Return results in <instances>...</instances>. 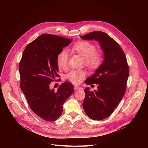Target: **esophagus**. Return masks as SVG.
<instances>
[{
  "mask_svg": "<svg viewBox=\"0 0 148 148\" xmlns=\"http://www.w3.org/2000/svg\"><path fill=\"white\" fill-rule=\"evenodd\" d=\"M83 88L82 87H78V86H74V90H82Z\"/></svg>",
  "mask_w": 148,
  "mask_h": 148,
  "instance_id": "1",
  "label": "esophagus"
}]
</instances>
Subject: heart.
<instances>
[{"label":"heart","instance_id":"heart-1","mask_svg":"<svg viewBox=\"0 0 148 148\" xmlns=\"http://www.w3.org/2000/svg\"><path fill=\"white\" fill-rule=\"evenodd\" d=\"M96 46L88 41H78L71 49V51L77 53L84 58L85 64L91 69L98 68L102 63V57L99 53L96 52ZM69 52L62 50L58 55L57 64L60 70L67 68ZM86 75L85 70H73L67 75L68 79L74 84H79Z\"/></svg>","mask_w":148,"mask_h":148}]
</instances>
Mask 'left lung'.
Instances as JSON below:
<instances>
[{"mask_svg":"<svg viewBox=\"0 0 148 148\" xmlns=\"http://www.w3.org/2000/svg\"><path fill=\"white\" fill-rule=\"evenodd\" d=\"M81 38L96 40L103 53L102 63L95 73L86 80L87 84H96L97 90H84L83 109L93 120H102L114 112L122 100L126 88L129 67L123 51L116 41L101 31L81 36Z\"/></svg>","mask_w":148,"mask_h":148,"instance_id":"8db88e82","label":"left lung"}]
</instances>
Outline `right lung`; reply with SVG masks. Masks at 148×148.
I'll use <instances>...</instances> for the list:
<instances>
[{"label":"right lung","instance_id":"obj_1","mask_svg":"<svg viewBox=\"0 0 148 148\" xmlns=\"http://www.w3.org/2000/svg\"><path fill=\"white\" fill-rule=\"evenodd\" d=\"M73 39L43 34L25 49L19 64L20 88L31 110L47 121H54L62 114L63 104L74 92L71 84L65 81L57 91L50 84L59 77L57 57Z\"/></svg>","mask_w":148,"mask_h":148}]
</instances>
